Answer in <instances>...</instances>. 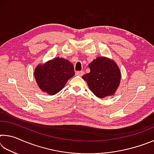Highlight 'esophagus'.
<instances>
[{
    "label": "esophagus",
    "mask_w": 154,
    "mask_h": 154,
    "mask_svg": "<svg viewBox=\"0 0 154 154\" xmlns=\"http://www.w3.org/2000/svg\"><path fill=\"white\" fill-rule=\"evenodd\" d=\"M84 74V72L83 71H77L76 72V75H78V76H82V75Z\"/></svg>",
    "instance_id": "obj_1"
}]
</instances>
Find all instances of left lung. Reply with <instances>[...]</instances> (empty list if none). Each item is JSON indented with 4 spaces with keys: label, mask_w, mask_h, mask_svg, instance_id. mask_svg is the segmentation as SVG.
Here are the masks:
<instances>
[{
    "label": "left lung",
    "mask_w": 154,
    "mask_h": 154,
    "mask_svg": "<svg viewBox=\"0 0 154 154\" xmlns=\"http://www.w3.org/2000/svg\"><path fill=\"white\" fill-rule=\"evenodd\" d=\"M88 66L90 72L82 78L94 95L103 98L114 94L121 80V72L116 62L105 57H98Z\"/></svg>",
    "instance_id": "obj_1"
}]
</instances>
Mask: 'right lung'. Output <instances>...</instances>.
<instances>
[{"label":"right lung","mask_w":154,"mask_h":154,"mask_svg":"<svg viewBox=\"0 0 154 154\" xmlns=\"http://www.w3.org/2000/svg\"><path fill=\"white\" fill-rule=\"evenodd\" d=\"M74 75V67L71 62L58 57L44 64H38L35 70V77L38 87L49 95L59 92Z\"/></svg>","instance_id":"1"}]
</instances>
